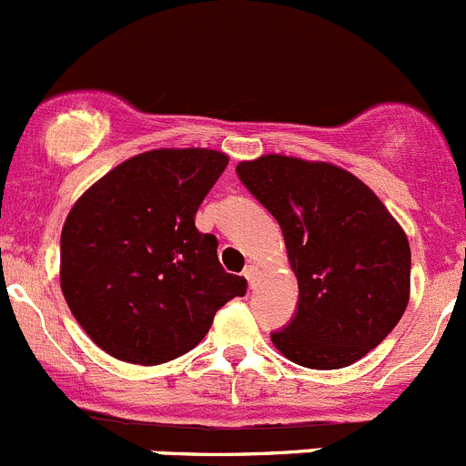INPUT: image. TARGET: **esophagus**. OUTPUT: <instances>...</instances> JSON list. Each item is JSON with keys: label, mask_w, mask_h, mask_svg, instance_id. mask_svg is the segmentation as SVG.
Masks as SVG:
<instances>
[{"label": "esophagus", "mask_w": 466, "mask_h": 466, "mask_svg": "<svg viewBox=\"0 0 466 466\" xmlns=\"http://www.w3.org/2000/svg\"><path fill=\"white\" fill-rule=\"evenodd\" d=\"M243 276H246L248 285H250V287H255V280H258V276H259L258 267H255V264H248V267L243 268Z\"/></svg>", "instance_id": "1"}]
</instances>
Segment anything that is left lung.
<instances>
[{
  "mask_svg": "<svg viewBox=\"0 0 466 466\" xmlns=\"http://www.w3.org/2000/svg\"><path fill=\"white\" fill-rule=\"evenodd\" d=\"M237 174L280 225L299 280L297 315L271 333L276 350L312 370L363 359L410 303L404 229L363 181L338 165L268 154L238 163Z\"/></svg>",
  "mask_w": 466,
  "mask_h": 466,
  "instance_id": "obj_1",
  "label": "left lung"
}]
</instances>
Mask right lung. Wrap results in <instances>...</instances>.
I'll list each match as a JSON object with an SVG mask.
<instances>
[{
  "label": "right lung",
  "instance_id": "add662e5",
  "mask_svg": "<svg viewBox=\"0 0 466 466\" xmlns=\"http://www.w3.org/2000/svg\"><path fill=\"white\" fill-rule=\"evenodd\" d=\"M213 149H154L96 181L62 229V292L86 336L126 363L158 365L202 342L246 294L195 213L228 167Z\"/></svg>",
  "mask_w": 466,
  "mask_h": 466
}]
</instances>
